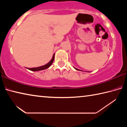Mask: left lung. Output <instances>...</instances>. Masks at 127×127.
<instances>
[{
  "instance_id": "8db88e82",
  "label": "left lung",
  "mask_w": 127,
  "mask_h": 127,
  "mask_svg": "<svg viewBox=\"0 0 127 127\" xmlns=\"http://www.w3.org/2000/svg\"><path fill=\"white\" fill-rule=\"evenodd\" d=\"M75 68V69H76V70H78V69H77V68Z\"/></svg>"
}]
</instances>
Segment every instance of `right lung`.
<instances>
[{
	"label": "right lung",
	"mask_w": 127,
	"mask_h": 127,
	"mask_svg": "<svg viewBox=\"0 0 127 127\" xmlns=\"http://www.w3.org/2000/svg\"><path fill=\"white\" fill-rule=\"evenodd\" d=\"M54 60V54L53 55V58H52V59H51V61L49 62L48 63L45 64V65L41 66H38V67H36V68H28L27 69L30 70H31V71H38V70H42L44 69H46L48 68L49 66H50V65L53 63Z\"/></svg>",
	"instance_id": "1"
}]
</instances>
